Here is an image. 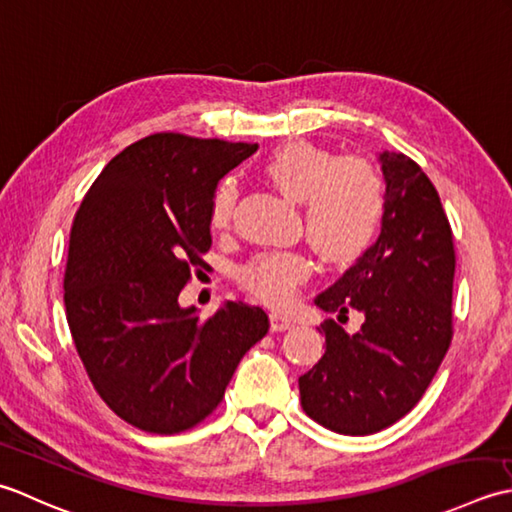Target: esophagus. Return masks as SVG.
Segmentation results:
<instances>
[{"instance_id":"1","label":"esophagus","mask_w":512,"mask_h":512,"mask_svg":"<svg viewBox=\"0 0 512 512\" xmlns=\"http://www.w3.org/2000/svg\"><path fill=\"white\" fill-rule=\"evenodd\" d=\"M269 325H271V331H287L294 327V320L287 318L285 314H280V311H271Z\"/></svg>"}]
</instances>
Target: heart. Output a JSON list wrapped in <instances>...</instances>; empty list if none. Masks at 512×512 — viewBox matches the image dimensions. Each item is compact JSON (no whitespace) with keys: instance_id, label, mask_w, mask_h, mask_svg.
I'll return each instance as SVG.
<instances>
[{"instance_id":"1","label":"heart","mask_w":512,"mask_h":512,"mask_svg":"<svg viewBox=\"0 0 512 512\" xmlns=\"http://www.w3.org/2000/svg\"><path fill=\"white\" fill-rule=\"evenodd\" d=\"M265 179L302 205L305 236L329 265H351L373 247L384 214L387 183L364 156H342L309 141H289L260 165ZM236 205L232 179L216 183L210 198L212 229L229 227ZM311 274L305 252H263L238 269V283L269 305H285Z\"/></svg>"}]
</instances>
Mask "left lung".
Listing matches in <instances>:
<instances>
[{
	"label": "left lung",
	"mask_w": 512,
	"mask_h": 512,
	"mask_svg": "<svg viewBox=\"0 0 512 512\" xmlns=\"http://www.w3.org/2000/svg\"><path fill=\"white\" fill-rule=\"evenodd\" d=\"M387 214L375 245L316 298L338 320L362 314L349 336L318 327L327 351L298 378L311 420L342 435H371L409 413L453 340V229L429 176L402 152L380 154Z\"/></svg>",
	"instance_id": "left-lung-1"
}]
</instances>
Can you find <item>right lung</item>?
Masks as SVG:
<instances>
[{
  "label": "right lung",
  "mask_w": 512,
  "mask_h": 512,
  "mask_svg": "<svg viewBox=\"0 0 512 512\" xmlns=\"http://www.w3.org/2000/svg\"><path fill=\"white\" fill-rule=\"evenodd\" d=\"M256 143L156 132L119 152L70 229L66 318L92 387L145 433L194 429L221 404L238 362L269 331L247 302L210 318L179 305L210 252V198Z\"/></svg>",
  "instance_id": "1"
}]
</instances>
